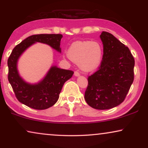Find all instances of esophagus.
<instances>
[{"instance_id":"1","label":"esophagus","mask_w":148,"mask_h":148,"mask_svg":"<svg viewBox=\"0 0 148 148\" xmlns=\"http://www.w3.org/2000/svg\"><path fill=\"white\" fill-rule=\"evenodd\" d=\"M74 75H75V76H76V77H78V76L80 75L79 73L77 71H75L74 72Z\"/></svg>"}]
</instances>
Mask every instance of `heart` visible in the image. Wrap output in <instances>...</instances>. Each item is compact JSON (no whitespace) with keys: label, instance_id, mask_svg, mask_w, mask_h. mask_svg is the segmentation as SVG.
<instances>
[{"label":"heart","instance_id":"heart-1","mask_svg":"<svg viewBox=\"0 0 148 148\" xmlns=\"http://www.w3.org/2000/svg\"><path fill=\"white\" fill-rule=\"evenodd\" d=\"M103 50L98 42L77 41L70 46L69 57L72 61L79 64L84 71H92L96 69L102 59Z\"/></svg>","mask_w":148,"mask_h":148}]
</instances>
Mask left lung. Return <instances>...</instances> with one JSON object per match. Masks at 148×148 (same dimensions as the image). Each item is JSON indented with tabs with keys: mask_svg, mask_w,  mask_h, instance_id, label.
<instances>
[{
	"mask_svg": "<svg viewBox=\"0 0 148 148\" xmlns=\"http://www.w3.org/2000/svg\"><path fill=\"white\" fill-rule=\"evenodd\" d=\"M102 60L98 69L88 77L85 100L98 110L112 108L126 98L134 80V58L127 46L112 34L102 32Z\"/></svg>",
	"mask_w": 148,
	"mask_h": 148,
	"instance_id": "8db88e82",
	"label": "left lung"
}]
</instances>
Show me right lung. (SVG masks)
Returning a JSON list of instances; mask_svg holds the SVG:
<instances>
[{"mask_svg":"<svg viewBox=\"0 0 148 148\" xmlns=\"http://www.w3.org/2000/svg\"><path fill=\"white\" fill-rule=\"evenodd\" d=\"M62 34H36L23 40L13 48L8 58V79L16 98L22 104L36 110H44L57 102L64 82L71 77L73 71L52 66L39 84H27L20 77L17 69V60L25 50L35 42L47 44L61 52L60 42Z\"/></svg>","mask_w":148,"mask_h":148,"instance_id":"right-lung-1","label":"right lung"}]
</instances>
